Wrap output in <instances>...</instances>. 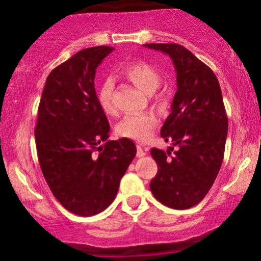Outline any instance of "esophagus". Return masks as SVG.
Returning <instances> with one entry per match:
<instances>
[{
	"mask_svg": "<svg viewBox=\"0 0 261 261\" xmlns=\"http://www.w3.org/2000/svg\"><path fill=\"white\" fill-rule=\"evenodd\" d=\"M146 151H147V149H145V147L138 145V152H136V154H138L139 158H141V156H144V155H146Z\"/></svg>",
	"mask_w": 261,
	"mask_h": 261,
	"instance_id": "esophagus-1",
	"label": "esophagus"
}]
</instances>
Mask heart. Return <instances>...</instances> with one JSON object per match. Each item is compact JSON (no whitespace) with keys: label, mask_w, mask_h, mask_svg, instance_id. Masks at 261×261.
Returning <instances> with one entry per match:
<instances>
[{"label":"heart","mask_w":261,"mask_h":261,"mask_svg":"<svg viewBox=\"0 0 261 261\" xmlns=\"http://www.w3.org/2000/svg\"><path fill=\"white\" fill-rule=\"evenodd\" d=\"M126 77L146 93H152L160 84V74L151 64L144 60L128 63L123 69ZM114 78L109 77L103 81L98 89V102L105 114L116 115L117 107L114 101ZM158 118L152 112L138 115H127L117 123L116 131L120 136L131 139L138 143H146L152 136L156 127Z\"/></svg>","instance_id":"1"}]
</instances>
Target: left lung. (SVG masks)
Instances as JSON below:
<instances>
[{
	"instance_id": "1",
	"label": "left lung",
	"mask_w": 261,
	"mask_h": 261,
	"mask_svg": "<svg viewBox=\"0 0 261 261\" xmlns=\"http://www.w3.org/2000/svg\"><path fill=\"white\" fill-rule=\"evenodd\" d=\"M169 55L177 70V92L172 112L160 136L178 149L167 152L152 147L158 173L150 189L165 206L187 210L208 193L225 154L228 118L220 83L203 62L179 44H145Z\"/></svg>"
}]
</instances>
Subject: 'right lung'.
<instances>
[{
  "label": "right lung",
  "instance_id": "add662e5",
  "mask_svg": "<svg viewBox=\"0 0 261 261\" xmlns=\"http://www.w3.org/2000/svg\"><path fill=\"white\" fill-rule=\"evenodd\" d=\"M112 50L83 49L54 68L35 126L39 163L50 191L65 210L86 217L114 202L136 155L130 139L107 140L110 123L94 89L97 67ZM101 142L105 145L99 147Z\"/></svg>",
  "mask_w": 261,
  "mask_h": 261
}]
</instances>
